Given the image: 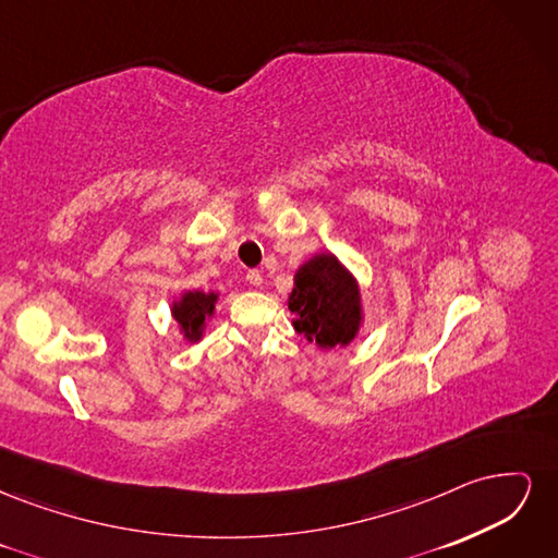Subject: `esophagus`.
<instances>
[{"mask_svg": "<svg viewBox=\"0 0 558 558\" xmlns=\"http://www.w3.org/2000/svg\"><path fill=\"white\" fill-rule=\"evenodd\" d=\"M246 281H248L251 286H256V289H258V286L263 283V277H260L258 269H248V272H246Z\"/></svg>", "mask_w": 558, "mask_h": 558, "instance_id": "esophagus-1", "label": "esophagus"}]
</instances>
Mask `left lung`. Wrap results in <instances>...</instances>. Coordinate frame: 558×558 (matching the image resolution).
Listing matches in <instances>:
<instances>
[{"label":"left lung","mask_w":558,"mask_h":558,"mask_svg":"<svg viewBox=\"0 0 558 558\" xmlns=\"http://www.w3.org/2000/svg\"><path fill=\"white\" fill-rule=\"evenodd\" d=\"M289 310L293 328L326 351L349 347L365 324L359 279L330 251H318L298 267Z\"/></svg>","instance_id":"obj_1"}]
</instances>
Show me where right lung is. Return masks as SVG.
I'll list each match as a JSON object with an SVG mask.
<instances>
[{"mask_svg": "<svg viewBox=\"0 0 558 558\" xmlns=\"http://www.w3.org/2000/svg\"><path fill=\"white\" fill-rule=\"evenodd\" d=\"M221 293L216 291H181L172 300L170 314L183 337V342L197 344L207 332V324L216 314V302Z\"/></svg>", "mask_w": 558, "mask_h": 558, "instance_id": "obj_1", "label": "right lung"}]
</instances>
